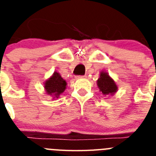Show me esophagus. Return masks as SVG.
Instances as JSON below:
<instances>
[{
  "mask_svg": "<svg viewBox=\"0 0 156 156\" xmlns=\"http://www.w3.org/2000/svg\"><path fill=\"white\" fill-rule=\"evenodd\" d=\"M76 78H86V76H77Z\"/></svg>",
  "mask_w": 156,
  "mask_h": 156,
  "instance_id": "obj_1",
  "label": "esophagus"
}]
</instances>
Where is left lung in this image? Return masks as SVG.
<instances>
[{
    "mask_svg": "<svg viewBox=\"0 0 156 156\" xmlns=\"http://www.w3.org/2000/svg\"><path fill=\"white\" fill-rule=\"evenodd\" d=\"M97 84L100 92L104 96H113L118 91V86L115 82L106 71H101Z\"/></svg>",
    "mask_w": 156,
    "mask_h": 156,
    "instance_id": "8db88e82",
    "label": "left lung"
}]
</instances>
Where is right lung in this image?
Here are the masks:
<instances>
[{
    "instance_id": "right-lung-1",
    "label": "right lung",
    "mask_w": 156,
    "mask_h": 156,
    "mask_svg": "<svg viewBox=\"0 0 156 156\" xmlns=\"http://www.w3.org/2000/svg\"><path fill=\"white\" fill-rule=\"evenodd\" d=\"M67 82L58 72L55 71L48 79L44 82V88L46 93L52 96V98H59L67 88Z\"/></svg>"
}]
</instances>
